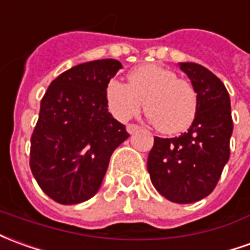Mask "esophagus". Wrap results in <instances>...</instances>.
<instances>
[{
  "mask_svg": "<svg viewBox=\"0 0 250 250\" xmlns=\"http://www.w3.org/2000/svg\"><path fill=\"white\" fill-rule=\"evenodd\" d=\"M125 128H127V131H128L130 134H132V132H135L137 130H139V125H132V123H131V125H127V127H125Z\"/></svg>",
  "mask_w": 250,
  "mask_h": 250,
  "instance_id": "1",
  "label": "esophagus"
}]
</instances>
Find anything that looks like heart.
I'll list each match as a JSON object with an SVG mask.
<instances>
[{
  "mask_svg": "<svg viewBox=\"0 0 250 250\" xmlns=\"http://www.w3.org/2000/svg\"><path fill=\"white\" fill-rule=\"evenodd\" d=\"M105 96L109 111L122 122L139 113L145 103L147 119L162 134L187 130L198 112L193 85L161 64L138 66L130 71L128 83L111 80Z\"/></svg>",
  "mask_w": 250,
  "mask_h": 250,
  "instance_id": "b5f03b06",
  "label": "heart"
}]
</instances>
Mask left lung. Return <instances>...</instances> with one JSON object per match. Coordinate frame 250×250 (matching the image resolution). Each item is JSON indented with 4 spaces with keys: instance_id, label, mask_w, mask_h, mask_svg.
<instances>
[{
    "instance_id": "8db88e82",
    "label": "left lung",
    "mask_w": 250,
    "mask_h": 250,
    "mask_svg": "<svg viewBox=\"0 0 250 250\" xmlns=\"http://www.w3.org/2000/svg\"><path fill=\"white\" fill-rule=\"evenodd\" d=\"M198 93V112L187 132L154 137L147 157L151 183L164 198L187 204L208 196L230 157L233 119L223 83L198 63H179Z\"/></svg>"
}]
</instances>
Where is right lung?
I'll return each mask as SVG.
<instances>
[{
	"label": "right lung",
	"mask_w": 250,
	"mask_h": 250,
	"mask_svg": "<svg viewBox=\"0 0 250 250\" xmlns=\"http://www.w3.org/2000/svg\"><path fill=\"white\" fill-rule=\"evenodd\" d=\"M122 63L100 59L58 76L40 101L29 167L42 191L59 204L95 196L113 150L130 137L108 112L105 89Z\"/></svg>",
	"instance_id": "right-lung-1"
}]
</instances>
